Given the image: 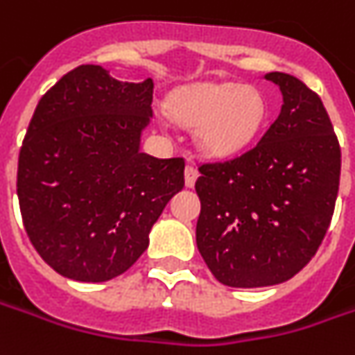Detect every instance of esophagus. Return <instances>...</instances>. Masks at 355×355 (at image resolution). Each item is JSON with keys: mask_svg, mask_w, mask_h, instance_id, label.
<instances>
[{"mask_svg": "<svg viewBox=\"0 0 355 355\" xmlns=\"http://www.w3.org/2000/svg\"><path fill=\"white\" fill-rule=\"evenodd\" d=\"M196 178H198L196 167H192V165H187V168H184V184H187L188 188H192L194 184H196Z\"/></svg>", "mask_w": 355, "mask_h": 355, "instance_id": "obj_1", "label": "esophagus"}]
</instances>
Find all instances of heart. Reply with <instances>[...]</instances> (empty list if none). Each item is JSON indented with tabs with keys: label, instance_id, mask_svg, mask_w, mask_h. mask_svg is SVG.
Segmentation results:
<instances>
[{
	"label": "heart",
	"instance_id": "heart-1",
	"mask_svg": "<svg viewBox=\"0 0 355 355\" xmlns=\"http://www.w3.org/2000/svg\"><path fill=\"white\" fill-rule=\"evenodd\" d=\"M171 116L198 128V146L211 157H231L248 147L266 120V101L257 87L198 83L171 95Z\"/></svg>",
	"mask_w": 355,
	"mask_h": 355
}]
</instances>
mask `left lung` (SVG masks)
I'll return each instance as SVG.
<instances>
[{
    "instance_id": "1",
    "label": "left lung",
    "mask_w": 355,
    "mask_h": 355,
    "mask_svg": "<svg viewBox=\"0 0 355 355\" xmlns=\"http://www.w3.org/2000/svg\"><path fill=\"white\" fill-rule=\"evenodd\" d=\"M284 105L257 146L200 167L196 245L218 282L264 288L293 278L327 235L340 182V146L322 101L272 71Z\"/></svg>"
}]
</instances>
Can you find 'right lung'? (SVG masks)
Segmentation results:
<instances>
[{"instance_id": "1", "label": "right lung", "mask_w": 355, "mask_h": 355, "mask_svg": "<svg viewBox=\"0 0 355 355\" xmlns=\"http://www.w3.org/2000/svg\"><path fill=\"white\" fill-rule=\"evenodd\" d=\"M153 81H118L79 66L36 105L19 153L17 196L26 235L58 274L107 282L149 245V231L184 187V159L141 153Z\"/></svg>"}]
</instances>
